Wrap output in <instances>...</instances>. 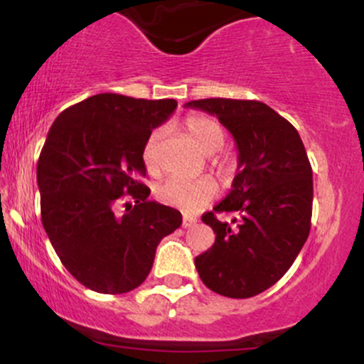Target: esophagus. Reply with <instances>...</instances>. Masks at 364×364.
Listing matches in <instances>:
<instances>
[{
  "instance_id": "obj_1",
  "label": "esophagus",
  "mask_w": 364,
  "mask_h": 364,
  "mask_svg": "<svg viewBox=\"0 0 364 364\" xmlns=\"http://www.w3.org/2000/svg\"><path fill=\"white\" fill-rule=\"evenodd\" d=\"M196 224V219L195 217H190V215H183V228H191V225Z\"/></svg>"
}]
</instances>
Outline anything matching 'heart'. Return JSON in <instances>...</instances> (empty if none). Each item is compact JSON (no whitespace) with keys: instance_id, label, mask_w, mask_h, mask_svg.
Listing matches in <instances>:
<instances>
[{"instance_id":"1","label":"heart","mask_w":364,"mask_h":364,"mask_svg":"<svg viewBox=\"0 0 364 364\" xmlns=\"http://www.w3.org/2000/svg\"><path fill=\"white\" fill-rule=\"evenodd\" d=\"M185 129L190 135V139L198 145L203 152L212 154L215 150L223 147L225 135L224 129L217 123L215 119L208 118L205 114H191L185 119ZM161 139V129H156L152 135L149 136L147 144H145L144 157L145 166L149 171L157 169L156 162V149ZM215 168L219 171L224 169V162L217 161ZM217 195V186L210 178H200V179H181V178H171L168 181L162 183L157 188V198L162 203L171 207H178L186 212H196L203 208L207 203H210Z\"/></svg>"}]
</instances>
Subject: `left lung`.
Segmentation results:
<instances>
[{"instance_id":"1","label":"left lung","mask_w":364,"mask_h":364,"mask_svg":"<svg viewBox=\"0 0 364 364\" xmlns=\"http://www.w3.org/2000/svg\"><path fill=\"white\" fill-rule=\"evenodd\" d=\"M186 107L215 114L235 136L237 174L215 213H232L223 223L214 212L202 220L215 243L195 258L208 289L228 298H252L272 287L289 270L311 228L313 171L296 129L260 101L200 99Z\"/></svg>"}]
</instances>
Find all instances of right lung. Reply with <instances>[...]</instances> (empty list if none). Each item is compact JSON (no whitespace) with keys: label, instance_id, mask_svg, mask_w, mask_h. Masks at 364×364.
<instances>
[{"label":"right lung","instance_id":"obj_1","mask_svg":"<svg viewBox=\"0 0 364 364\" xmlns=\"http://www.w3.org/2000/svg\"><path fill=\"white\" fill-rule=\"evenodd\" d=\"M176 106L97 94L63 111L49 129L37 162L43 225L66 270L92 291L139 287L157 245L183 223L176 208L149 200L141 183L145 144Z\"/></svg>","mask_w":364,"mask_h":364}]
</instances>
